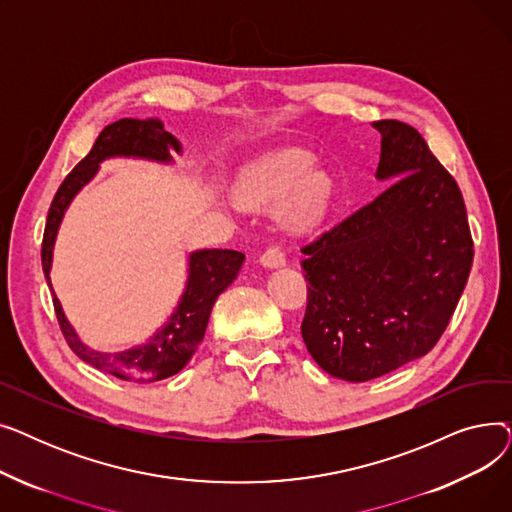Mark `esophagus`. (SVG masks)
Returning a JSON list of instances; mask_svg holds the SVG:
<instances>
[{
    "instance_id": "1",
    "label": "esophagus",
    "mask_w": 512,
    "mask_h": 512,
    "mask_svg": "<svg viewBox=\"0 0 512 512\" xmlns=\"http://www.w3.org/2000/svg\"><path fill=\"white\" fill-rule=\"evenodd\" d=\"M261 265L263 267H270V270H274V267H282L286 265V257L284 253L278 249V247H270L263 255H261Z\"/></svg>"
}]
</instances>
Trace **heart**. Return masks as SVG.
I'll return each instance as SVG.
<instances>
[{
	"label": "heart",
	"instance_id": "b5f03b06",
	"mask_svg": "<svg viewBox=\"0 0 512 512\" xmlns=\"http://www.w3.org/2000/svg\"><path fill=\"white\" fill-rule=\"evenodd\" d=\"M313 155L284 149L253 164L236 184V199L245 207H274L290 232H307L324 218L332 199V180L313 168Z\"/></svg>",
	"mask_w": 512,
	"mask_h": 512
}]
</instances>
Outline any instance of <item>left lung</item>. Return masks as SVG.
Instances as JSON below:
<instances>
[{"instance_id": "1", "label": "left lung", "mask_w": 512, "mask_h": 512, "mask_svg": "<svg viewBox=\"0 0 512 512\" xmlns=\"http://www.w3.org/2000/svg\"><path fill=\"white\" fill-rule=\"evenodd\" d=\"M373 128L386 191L303 247L301 334L315 363L344 382H369L432 351L473 265L459 184L413 126Z\"/></svg>"}]
</instances>
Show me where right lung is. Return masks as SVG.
I'll list each match as a JSON object with an SVG mask.
<instances>
[{
	"label": "right lung",
	"mask_w": 512,
	"mask_h": 512,
	"mask_svg": "<svg viewBox=\"0 0 512 512\" xmlns=\"http://www.w3.org/2000/svg\"><path fill=\"white\" fill-rule=\"evenodd\" d=\"M172 151L182 153V145L174 134L164 130V124L159 120L124 118L105 126L99 132L89 155L60 184L47 213L41 261L45 280L51 290L53 286L49 272L53 261V245H56L64 213L72 199L80 193V188L93 180L103 161L110 157H132L157 161V164H172ZM242 261H245V255L230 249L193 251L188 255V276L174 313L149 340L120 353H101L80 340L66 319L56 292H53V307H56L62 334L76 357L105 373L116 375L120 380L139 384L166 380L170 375L178 373L195 355L197 346L205 336L213 303L234 282Z\"/></svg>",
	"instance_id": "right-lung-1"
}]
</instances>
